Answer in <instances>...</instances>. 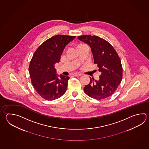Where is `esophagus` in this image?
Instances as JSON below:
<instances>
[{
  "label": "esophagus",
  "mask_w": 149,
  "mask_h": 149,
  "mask_svg": "<svg viewBox=\"0 0 149 149\" xmlns=\"http://www.w3.org/2000/svg\"><path fill=\"white\" fill-rule=\"evenodd\" d=\"M73 76H81V74H79V73H74V74H73Z\"/></svg>",
  "instance_id": "34e87169"
}]
</instances>
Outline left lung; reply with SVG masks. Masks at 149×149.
<instances>
[{
    "instance_id": "1",
    "label": "left lung",
    "mask_w": 149,
    "mask_h": 149,
    "mask_svg": "<svg viewBox=\"0 0 149 149\" xmlns=\"http://www.w3.org/2000/svg\"><path fill=\"white\" fill-rule=\"evenodd\" d=\"M78 39L90 47L94 64L101 73L98 81L90 77V82L84 88L85 94L98 100L109 97L118 88L123 78V68L118 54L110 43L97 36L84 35Z\"/></svg>"
}]
</instances>
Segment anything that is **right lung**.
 Returning <instances> with one entry per match:
<instances>
[{"instance_id":"add662e5","label":"right lung","mask_w":149,"mask_h":149,"mask_svg":"<svg viewBox=\"0 0 149 149\" xmlns=\"http://www.w3.org/2000/svg\"><path fill=\"white\" fill-rule=\"evenodd\" d=\"M75 36L57 35L47 40L34 53L29 71L37 93L47 100H54L66 91L70 77L56 74L55 64L59 63L65 47Z\"/></svg>"}]
</instances>
